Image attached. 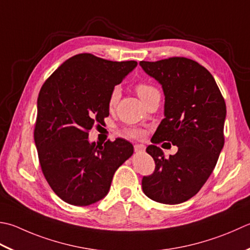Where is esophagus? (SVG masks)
I'll list each match as a JSON object with an SVG mask.
<instances>
[{
	"label": "esophagus",
	"mask_w": 250,
	"mask_h": 250,
	"mask_svg": "<svg viewBox=\"0 0 250 250\" xmlns=\"http://www.w3.org/2000/svg\"><path fill=\"white\" fill-rule=\"evenodd\" d=\"M134 150L136 153H142V151L145 150V145L143 144H135L134 145Z\"/></svg>",
	"instance_id": "34e87169"
}]
</instances>
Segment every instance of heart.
<instances>
[{"label":"heart","instance_id":"heart-1","mask_svg":"<svg viewBox=\"0 0 250 250\" xmlns=\"http://www.w3.org/2000/svg\"><path fill=\"white\" fill-rule=\"evenodd\" d=\"M135 90L136 93H138L139 96L142 99V101L145 100L146 97L153 94V93L158 92V90L156 89L154 85L149 84V83L146 82H140L138 84L135 85ZM120 99V89L118 86H115L114 89L111 90L109 97H108V106L110 108L115 107L117 105ZM125 133L129 136H132V138H139L141 135V131L139 129H134V128H129L125 130Z\"/></svg>","mask_w":250,"mask_h":250}]
</instances>
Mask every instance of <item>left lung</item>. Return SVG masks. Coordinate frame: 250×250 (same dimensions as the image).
I'll return each mask as SVG.
<instances>
[{
	"mask_svg": "<svg viewBox=\"0 0 250 250\" xmlns=\"http://www.w3.org/2000/svg\"><path fill=\"white\" fill-rule=\"evenodd\" d=\"M140 65L163 85L166 96L165 118L153 143L167 141L178 146L169 158L156 145L146 148L156 166L142 179V188L157 203L181 204L199 192L216 167L224 145L226 102L211 73L189 58Z\"/></svg>",
	"mask_w": 250,
	"mask_h": 250,
	"instance_id": "1",
	"label": "left lung"
}]
</instances>
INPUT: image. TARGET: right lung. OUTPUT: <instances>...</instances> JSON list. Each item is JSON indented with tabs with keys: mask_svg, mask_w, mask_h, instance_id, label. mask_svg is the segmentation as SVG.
Masks as SVG:
<instances>
[{
	"mask_svg": "<svg viewBox=\"0 0 250 250\" xmlns=\"http://www.w3.org/2000/svg\"><path fill=\"white\" fill-rule=\"evenodd\" d=\"M136 65L82 53L43 83L34 142L44 177L63 202L73 206L99 202L108 193L116 170L133 154L124 139L96 145L87 138L92 126L109 116L111 90Z\"/></svg>",
	"mask_w": 250,
	"mask_h": 250,
	"instance_id": "obj_1",
	"label": "right lung"
}]
</instances>
